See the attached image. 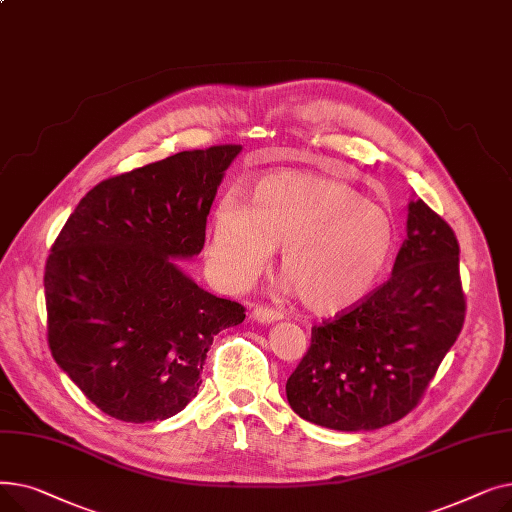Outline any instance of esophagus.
Wrapping results in <instances>:
<instances>
[{
	"label": "esophagus",
	"instance_id": "34e87169",
	"mask_svg": "<svg viewBox=\"0 0 512 512\" xmlns=\"http://www.w3.org/2000/svg\"><path fill=\"white\" fill-rule=\"evenodd\" d=\"M282 317H284V315H282L280 311L270 309V307H263V305H259V307L253 309V319L259 321V324H274V321H278V319H282Z\"/></svg>",
	"mask_w": 512,
	"mask_h": 512
}]
</instances>
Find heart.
Masks as SVG:
<instances>
[{"mask_svg": "<svg viewBox=\"0 0 512 512\" xmlns=\"http://www.w3.org/2000/svg\"><path fill=\"white\" fill-rule=\"evenodd\" d=\"M390 215L340 180L278 172L261 178L251 203L234 193L215 203L207 255L230 286L253 282L280 249L284 286L315 313L359 303L394 249Z\"/></svg>", "mask_w": 512, "mask_h": 512, "instance_id": "1", "label": "heart"}]
</instances>
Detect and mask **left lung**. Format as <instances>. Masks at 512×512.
<instances>
[{
	"mask_svg": "<svg viewBox=\"0 0 512 512\" xmlns=\"http://www.w3.org/2000/svg\"><path fill=\"white\" fill-rule=\"evenodd\" d=\"M465 294L459 242L421 199L392 278L355 309L313 328L286 382L299 417L338 432H371L411 413L461 334Z\"/></svg>",
	"mask_w": 512,
	"mask_h": 512,
	"instance_id": "obj_1",
	"label": "left lung"
}]
</instances>
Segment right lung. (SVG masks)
<instances>
[{
    "label": "right lung",
    "instance_id": "add662e5",
    "mask_svg": "<svg viewBox=\"0 0 512 512\" xmlns=\"http://www.w3.org/2000/svg\"><path fill=\"white\" fill-rule=\"evenodd\" d=\"M240 151H180L99 182L51 247V355L105 415L147 423L180 413L197 396L213 336L245 319V307L203 290L176 261L201 253Z\"/></svg>",
    "mask_w": 512,
    "mask_h": 512
}]
</instances>
